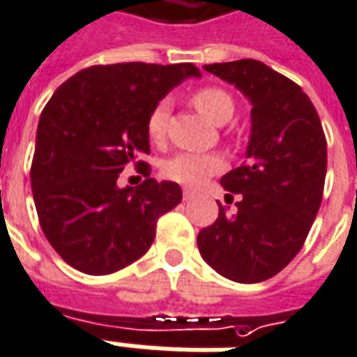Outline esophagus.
I'll use <instances>...</instances> for the list:
<instances>
[{"label": "esophagus", "instance_id": "obj_1", "mask_svg": "<svg viewBox=\"0 0 357 357\" xmlns=\"http://www.w3.org/2000/svg\"><path fill=\"white\" fill-rule=\"evenodd\" d=\"M192 197H194V192H192V190L190 188L182 190V199H184V202H188V199H192Z\"/></svg>", "mask_w": 357, "mask_h": 357}]
</instances>
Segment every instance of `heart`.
I'll use <instances>...</instances> for the list:
<instances>
[{
    "instance_id": "1",
    "label": "heart",
    "mask_w": 357,
    "mask_h": 357,
    "mask_svg": "<svg viewBox=\"0 0 357 357\" xmlns=\"http://www.w3.org/2000/svg\"><path fill=\"white\" fill-rule=\"evenodd\" d=\"M192 102L205 118L217 125H225L234 116V100L225 89L220 87H202L192 95ZM169 112L171 102L163 98L155 104L150 112L146 121L148 137L152 142H163L167 135ZM225 167V160L218 153H199V152H181L169 158L161 167L165 178L184 186H199L209 176L217 175Z\"/></svg>"
}]
</instances>
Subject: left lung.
<instances>
[{
    "label": "left lung",
    "instance_id": "left-lung-1",
    "mask_svg": "<svg viewBox=\"0 0 357 357\" xmlns=\"http://www.w3.org/2000/svg\"><path fill=\"white\" fill-rule=\"evenodd\" d=\"M209 74L236 85L251 102L247 161L220 178L239 194L238 213L197 236L204 261L238 283L282 272L303 249L324 197L327 140L314 104L295 82L264 62L241 59L207 64ZM228 194V196H230Z\"/></svg>",
    "mask_w": 357,
    "mask_h": 357
}]
</instances>
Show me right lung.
Segmentation results:
<instances>
[{"label": "right lung", "instance_id": "add662e5", "mask_svg": "<svg viewBox=\"0 0 357 357\" xmlns=\"http://www.w3.org/2000/svg\"><path fill=\"white\" fill-rule=\"evenodd\" d=\"M190 64L121 62L91 66L54 91L38 123L30 181L41 230L62 261L106 275L146 253L158 218L181 204L176 182L150 178L146 121L169 91L199 77ZM135 162L147 181L117 186Z\"/></svg>", "mask_w": 357, "mask_h": 357}]
</instances>
